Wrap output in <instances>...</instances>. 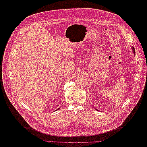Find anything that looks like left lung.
Returning a JSON list of instances; mask_svg holds the SVG:
<instances>
[{"mask_svg": "<svg viewBox=\"0 0 147 147\" xmlns=\"http://www.w3.org/2000/svg\"><path fill=\"white\" fill-rule=\"evenodd\" d=\"M132 50L133 53H134V55H135V54H136V51H135V49H134V48L132 47Z\"/></svg>", "mask_w": 147, "mask_h": 147, "instance_id": "obj_1", "label": "left lung"}]
</instances>
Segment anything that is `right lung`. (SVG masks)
I'll list each match as a JSON object with an SVG mask.
<instances>
[{"label":"right lung","instance_id":"add662e5","mask_svg":"<svg viewBox=\"0 0 147 147\" xmlns=\"http://www.w3.org/2000/svg\"><path fill=\"white\" fill-rule=\"evenodd\" d=\"M58 109H57V110H58Z\"/></svg>","mask_w":147,"mask_h":147}]
</instances>
